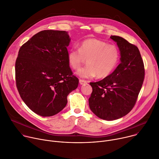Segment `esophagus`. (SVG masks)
I'll use <instances>...</instances> for the list:
<instances>
[{
	"label": "esophagus",
	"mask_w": 159,
	"mask_h": 159,
	"mask_svg": "<svg viewBox=\"0 0 159 159\" xmlns=\"http://www.w3.org/2000/svg\"><path fill=\"white\" fill-rule=\"evenodd\" d=\"M79 83H80V85H84V84H87L88 82H87V81H86V80L80 79V80H79Z\"/></svg>",
	"instance_id": "34e87169"
}]
</instances>
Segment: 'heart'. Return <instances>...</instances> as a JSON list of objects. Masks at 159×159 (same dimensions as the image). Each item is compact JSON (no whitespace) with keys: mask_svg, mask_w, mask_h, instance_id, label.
Instances as JSON below:
<instances>
[{"mask_svg":"<svg viewBox=\"0 0 159 159\" xmlns=\"http://www.w3.org/2000/svg\"><path fill=\"white\" fill-rule=\"evenodd\" d=\"M120 58L117 46L96 39L82 41L79 48H71L68 53V62L74 70H79L88 60V66L79 70L77 75L82 79L105 78L117 66Z\"/></svg>","mask_w":159,"mask_h":159,"instance_id":"1","label":"heart"}]
</instances>
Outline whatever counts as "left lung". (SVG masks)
<instances>
[{"label":"left lung","mask_w":159,"mask_h":159,"mask_svg":"<svg viewBox=\"0 0 159 159\" xmlns=\"http://www.w3.org/2000/svg\"><path fill=\"white\" fill-rule=\"evenodd\" d=\"M110 38L120 51V63L103 80L90 82L91 110L105 120L120 119L134 107L145 78V67L138 48L119 36Z\"/></svg>","instance_id":"8db88e82"}]
</instances>
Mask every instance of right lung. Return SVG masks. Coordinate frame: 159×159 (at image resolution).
<instances>
[{"label": "right lung", "instance_id": "1", "mask_svg": "<svg viewBox=\"0 0 159 159\" xmlns=\"http://www.w3.org/2000/svg\"><path fill=\"white\" fill-rule=\"evenodd\" d=\"M70 42L66 31L39 32L20 48L15 63L19 94L26 106L42 117H51L66 105L67 96L79 79L68 62Z\"/></svg>", "mask_w": 159, "mask_h": 159}]
</instances>
